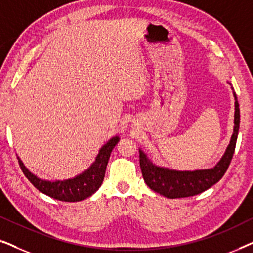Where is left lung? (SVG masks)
<instances>
[{
    "mask_svg": "<svg viewBox=\"0 0 253 253\" xmlns=\"http://www.w3.org/2000/svg\"><path fill=\"white\" fill-rule=\"evenodd\" d=\"M235 96V120L234 133L226 153L214 168L203 169L195 171H177L168 168L158 167L148 160L143 151H139V162L144 181L153 191L167 197V198H184L199 195L210 189L222 178L233 159L236 140L240 129V107L237 96Z\"/></svg>",
    "mask_w": 253,
    "mask_h": 253,
    "instance_id": "1",
    "label": "left lung"
}]
</instances>
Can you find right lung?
Instances as JSON below:
<instances>
[{
    "mask_svg": "<svg viewBox=\"0 0 253 253\" xmlns=\"http://www.w3.org/2000/svg\"><path fill=\"white\" fill-rule=\"evenodd\" d=\"M119 141V137L112 138L101 147L95 161L87 170L76 176L75 178L65 179V181H44L27 170L22 161L19 160L18 162L26 178L44 195L61 202H81L92 196L101 186L110 153Z\"/></svg>",
    "mask_w": 253,
    "mask_h": 253,
    "instance_id": "obj_1",
    "label": "right lung"
}]
</instances>
